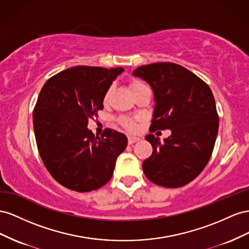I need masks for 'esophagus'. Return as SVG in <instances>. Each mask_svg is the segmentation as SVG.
I'll use <instances>...</instances> for the list:
<instances>
[{"instance_id": "obj_1", "label": "esophagus", "mask_w": 249, "mask_h": 249, "mask_svg": "<svg viewBox=\"0 0 249 249\" xmlns=\"http://www.w3.org/2000/svg\"><path fill=\"white\" fill-rule=\"evenodd\" d=\"M138 141H140V138H138V137H128V144H133V143H136V142H138Z\"/></svg>"}]
</instances>
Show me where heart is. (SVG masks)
Listing matches in <instances>:
<instances>
[{"label":"heart","mask_w":249,"mask_h":249,"mask_svg":"<svg viewBox=\"0 0 249 249\" xmlns=\"http://www.w3.org/2000/svg\"><path fill=\"white\" fill-rule=\"evenodd\" d=\"M144 87H147V85L144 84L143 82H140V81H133L131 83V89H132L133 91L141 89V88H144ZM111 91H112L111 88H109L107 90H106L105 96H104V102H107L109 100V97L111 95ZM122 124H123V126L125 127L126 129H128L130 131H134V130L137 129V124L131 119H122Z\"/></svg>","instance_id":"1"}]
</instances>
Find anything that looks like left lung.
Masks as SVG:
<instances>
[{
	"label": "left lung",
	"mask_w": 249,
	"mask_h": 249,
	"mask_svg": "<svg viewBox=\"0 0 249 249\" xmlns=\"http://www.w3.org/2000/svg\"><path fill=\"white\" fill-rule=\"evenodd\" d=\"M132 75L153 91L150 130H171L164 142L153 134L145 138L153 152L144 160L143 171L158 186L182 187L202 172L214 149L219 128L214 96L199 77L176 63L142 66Z\"/></svg>",
	"instance_id": "left-lung-1"
}]
</instances>
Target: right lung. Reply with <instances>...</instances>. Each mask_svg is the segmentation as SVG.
<instances>
[{
	"label": "right lung",
	"mask_w": 249,
	"mask_h": 249,
	"mask_svg": "<svg viewBox=\"0 0 249 249\" xmlns=\"http://www.w3.org/2000/svg\"><path fill=\"white\" fill-rule=\"evenodd\" d=\"M123 72V68L73 67L42 87L33 110L35 140L42 162L61 186L89 192L111 178L127 138L111 129L99 138L88 124L103 109L106 90Z\"/></svg>",
	"instance_id": "right-lung-1"
}]
</instances>
